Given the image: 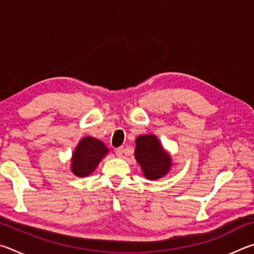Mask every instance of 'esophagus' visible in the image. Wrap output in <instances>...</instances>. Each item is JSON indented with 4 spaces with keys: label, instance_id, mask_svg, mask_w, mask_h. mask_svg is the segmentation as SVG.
<instances>
[{
    "label": "esophagus",
    "instance_id": "34e87169",
    "mask_svg": "<svg viewBox=\"0 0 254 254\" xmlns=\"http://www.w3.org/2000/svg\"><path fill=\"white\" fill-rule=\"evenodd\" d=\"M115 153H117L118 157H122L123 153H124L123 147H120V148H118V149H115Z\"/></svg>",
    "mask_w": 254,
    "mask_h": 254
}]
</instances>
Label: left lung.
Instances as JSON below:
<instances>
[{
  "label": "left lung",
  "mask_w": 254,
  "mask_h": 254,
  "mask_svg": "<svg viewBox=\"0 0 254 254\" xmlns=\"http://www.w3.org/2000/svg\"><path fill=\"white\" fill-rule=\"evenodd\" d=\"M134 156L141 166L144 177L157 180L169 173L173 166L169 153L162 148L158 137L153 134L140 135L135 139Z\"/></svg>",
  "instance_id": "8db88e82"
}]
</instances>
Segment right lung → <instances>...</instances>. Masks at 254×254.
<instances>
[{"mask_svg": "<svg viewBox=\"0 0 254 254\" xmlns=\"http://www.w3.org/2000/svg\"><path fill=\"white\" fill-rule=\"evenodd\" d=\"M109 153V149L92 136H85L79 141L71 158V171L77 177H86L96 169L98 163Z\"/></svg>", "mask_w": 254, "mask_h": 254, "instance_id": "add662e5", "label": "right lung"}]
</instances>
